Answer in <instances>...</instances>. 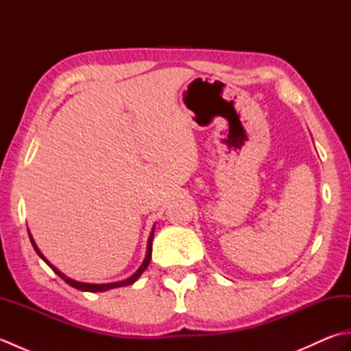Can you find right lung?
I'll list each match as a JSON object with an SVG mask.
<instances>
[{"label": "right lung", "mask_w": 351, "mask_h": 351, "mask_svg": "<svg viewBox=\"0 0 351 351\" xmlns=\"http://www.w3.org/2000/svg\"><path fill=\"white\" fill-rule=\"evenodd\" d=\"M28 235H29V240H32V244H33V247H34V250L37 252V255H39L45 263H47L52 270H54V273L57 274V276H60V278L68 283V285H71V287H73V288H77V289H81V291H90V293H99V291H107V289H111V288H117V287H126V285H131V283H134L136 282L138 278H140V274L143 273L146 268H147V265H149V263H151V253H152V240H154V229H152V232H151V235H149V240H147V252H146V258H145V261H143V264L140 265V268L138 270L134 273L131 278H128V279H125V280H122V282H113V283H104V285H96V283H83V282H77V280H72V279H69V278H66V276L62 273V271H58L57 268L54 267V265H51L49 263H48V259L45 258L42 253H40V250L37 249V245H36V243H34V240H33V237H32V234L28 232Z\"/></svg>", "instance_id": "add662e5"}]
</instances>
